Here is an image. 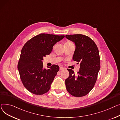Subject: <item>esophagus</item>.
<instances>
[{"instance_id": "34e87169", "label": "esophagus", "mask_w": 120, "mask_h": 120, "mask_svg": "<svg viewBox=\"0 0 120 120\" xmlns=\"http://www.w3.org/2000/svg\"><path fill=\"white\" fill-rule=\"evenodd\" d=\"M64 68H63V67H60V71H61V70H64Z\"/></svg>"}]
</instances>
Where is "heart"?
I'll return each mask as SVG.
<instances>
[{
  "label": "heart",
  "instance_id": "obj_1",
  "mask_svg": "<svg viewBox=\"0 0 120 120\" xmlns=\"http://www.w3.org/2000/svg\"><path fill=\"white\" fill-rule=\"evenodd\" d=\"M68 43V44H72V43H71V42H70V41H68V42H67V43Z\"/></svg>",
  "mask_w": 120,
  "mask_h": 120
}]
</instances>
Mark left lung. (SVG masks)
<instances>
[{"label":"left lung","mask_w":120,"mask_h":120,"mask_svg":"<svg viewBox=\"0 0 120 120\" xmlns=\"http://www.w3.org/2000/svg\"><path fill=\"white\" fill-rule=\"evenodd\" d=\"M65 37L75 43L73 59L80 64L76 75L73 70L67 69L69 76L65 80L66 89L74 96H85L94 88L100 69L99 50L94 41L86 35H67Z\"/></svg>","instance_id":"left-lung-1"}]
</instances>
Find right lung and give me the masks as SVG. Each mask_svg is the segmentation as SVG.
Instances as JSON below:
<instances>
[{
  "label": "right lung",
  "instance_id": "add662e5",
  "mask_svg": "<svg viewBox=\"0 0 120 120\" xmlns=\"http://www.w3.org/2000/svg\"><path fill=\"white\" fill-rule=\"evenodd\" d=\"M64 35L41 33L28 41L21 50L17 68L24 87L36 95L46 93L50 89L59 66L53 64L43 69L42 60L51 52L54 45Z\"/></svg>",
  "mask_w": 120,
  "mask_h": 120
}]
</instances>
